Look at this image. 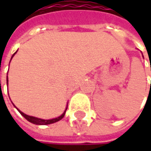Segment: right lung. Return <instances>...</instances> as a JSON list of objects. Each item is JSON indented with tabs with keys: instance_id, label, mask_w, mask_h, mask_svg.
Here are the masks:
<instances>
[{
	"instance_id": "1",
	"label": "right lung",
	"mask_w": 151,
	"mask_h": 151,
	"mask_svg": "<svg viewBox=\"0 0 151 151\" xmlns=\"http://www.w3.org/2000/svg\"><path fill=\"white\" fill-rule=\"evenodd\" d=\"M17 53V52H16ZM14 53V55L16 54ZM14 55H12V57L14 56ZM6 81H8V80L6 79ZM67 109V107H66ZM66 109H65V111L63 113V114L60 116V117H58V118H56V119H49V120H44V119H38V118H35V117H32V116H28V115H27L25 113H23L22 112H21L19 109H17L18 111H19V113L25 118V119L27 120V121H29L30 123H32V124H37V125H47V124H54V123H56V122H58V121H60V119H62L64 118V116H65V112H66Z\"/></svg>"
}]
</instances>
